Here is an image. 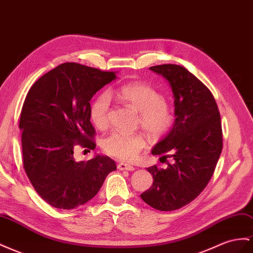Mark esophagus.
<instances>
[{"instance_id": "34e87169", "label": "esophagus", "mask_w": 253, "mask_h": 253, "mask_svg": "<svg viewBox=\"0 0 253 253\" xmlns=\"http://www.w3.org/2000/svg\"><path fill=\"white\" fill-rule=\"evenodd\" d=\"M118 169L119 170H127V171H133V170L135 169L133 166L128 165V164H126V163H120L118 164Z\"/></svg>"}]
</instances>
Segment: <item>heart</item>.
<instances>
[{"instance_id":"1","label":"heart","mask_w":253,"mask_h":253,"mask_svg":"<svg viewBox=\"0 0 253 253\" xmlns=\"http://www.w3.org/2000/svg\"><path fill=\"white\" fill-rule=\"evenodd\" d=\"M117 98L138 112V122L150 137L154 139L165 136L175 124L174 107L164 100L154 87L135 82L122 85L116 90ZM111 98L103 92L95 97L89 106V118L93 126L103 129L108 126ZM146 141L141 134L113 132L104 138L102 148L108 154L121 161H131L138 155Z\"/></svg>"}]
</instances>
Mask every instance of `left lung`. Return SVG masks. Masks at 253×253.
Returning a JSON list of instances; mask_svg holds the SVG:
<instances>
[{"mask_svg":"<svg viewBox=\"0 0 253 253\" xmlns=\"http://www.w3.org/2000/svg\"><path fill=\"white\" fill-rule=\"evenodd\" d=\"M150 70L168 81L176 119L151 151L172 163L165 169L148 168L153 184L140 197L155 210L174 211L196 199L214 173L222 150L220 114L209 88L184 67L167 64Z\"/></svg>","mask_w":253,"mask_h":253,"instance_id":"obj_1","label":"left lung"}]
</instances>
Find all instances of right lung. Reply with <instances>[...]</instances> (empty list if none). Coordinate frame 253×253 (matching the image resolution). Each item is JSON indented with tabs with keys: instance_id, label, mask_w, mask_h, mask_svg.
<instances>
[{
	"instance_id": "1",
	"label": "right lung",
	"mask_w": 253,
	"mask_h": 253,
	"mask_svg": "<svg viewBox=\"0 0 253 253\" xmlns=\"http://www.w3.org/2000/svg\"><path fill=\"white\" fill-rule=\"evenodd\" d=\"M115 79V72L65 63L45 73L27 92L19 124L23 167L38 195L54 208L83 206L117 168L105 155L87 162L73 158L77 145L95 148L89 102Z\"/></svg>"
}]
</instances>
